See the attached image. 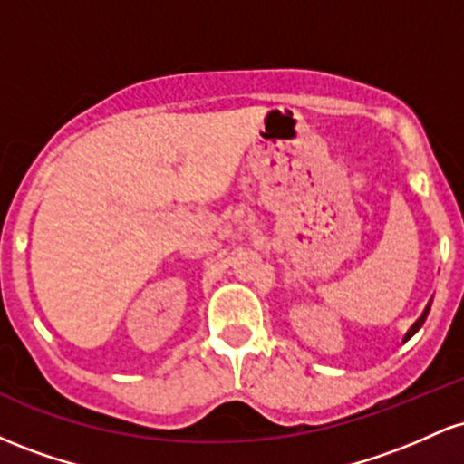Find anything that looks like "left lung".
Returning <instances> with one entry per match:
<instances>
[{"label": "left lung", "mask_w": 464, "mask_h": 464, "mask_svg": "<svg viewBox=\"0 0 464 464\" xmlns=\"http://www.w3.org/2000/svg\"><path fill=\"white\" fill-rule=\"evenodd\" d=\"M428 314H430V305H428V307H425V312H423V314H420V318H419V321H417V323H414V324H412V327H410V332L406 334V340H410V338H412V335H414V334H417V332H419V329H420V324H423V323H425V318H428ZM406 340H403V343H406Z\"/></svg>", "instance_id": "left-lung-1"}]
</instances>
